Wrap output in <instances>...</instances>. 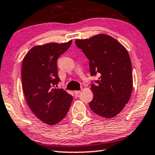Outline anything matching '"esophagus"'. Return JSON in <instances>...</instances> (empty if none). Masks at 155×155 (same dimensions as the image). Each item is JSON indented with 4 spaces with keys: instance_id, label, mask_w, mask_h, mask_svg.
<instances>
[{
    "instance_id": "obj_1",
    "label": "esophagus",
    "mask_w": 155,
    "mask_h": 155,
    "mask_svg": "<svg viewBox=\"0 0 155 155\" xmlns=\"http://www.w3.org/2000/svg\"><path fill=\"white\" fill-rule=\"evenodd\" d=\"M80 92H81V91H80V90H76V91H74V94H75V95H78V94H80Z\"/></svg>"
}]
</instances>
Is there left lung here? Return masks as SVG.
I'll list each match as a JSON object with an SVG mask.
<instances>
[{
    "mask_svg": "<svg viewBox=\"0 0 155 155\" xmlns=\"http://www.w3.org/2000/svg\"><path fill=\"white\" fill-rule=\"evenodd\" d=\"M76 45L90 61L91 76L100 75L91 85L90 109L106 118L117 115L128 103L133 90L132 65L124 46L112 37L99 34L77 40Z\"/></svg>",
    "mask_w": 155,
    "mask_h": 155,
    "instance_id": "obj_1",
    "label": "left lung"
}]
</instances>
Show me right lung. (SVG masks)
<instances>
[{"label":"right lung","mask_w":155,"mask_h":155,"mask_svg":"<svg viewBox=\"0 0 155 155\" xmlns=\"http://www.w3.org/2000/svg\"><path fill=\"white\" fill-rule=\"evenodd\" d=\"M72 41L34 46L22 61V81L26 101L33 114L49 125L64 118L73 99L63 89L55 87L59 82L57 59L70 48Z\"/></svg>","instance_id":"1"}]
</instances>
